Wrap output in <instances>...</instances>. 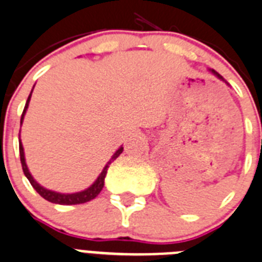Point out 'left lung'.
<instances>
[{"mask_svg":"<svg viewBox=\"0 0 262 262\" xmlns=\"http://www.w3.org/2000/svg\"><path fill=\"white\" fill-rule=\"evenodd\" d=\"M212 72H213V74H216V76H217V77H219L220 80H223V81H225V80H224V78H223V77H221V76H220V74H219V73H217V72H214V70H212Z\"/></svg>","mask_w":262,"mask_h":262,"instance_id":"1","label":"left lung"}]
</instances>
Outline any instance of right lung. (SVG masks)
Masks as SVG:
<instances>
[{
  "instance_id": "add662e5",
  "label": "right lung",
  "mask_w": 262,
  "mask_h": 262,
  "mask_svg": "<svg viewBox=\"0 0 262 262\" xmlns=\"http://www.w3.org/2000/svg\"><path fill=\"white\" fill-rule=\"evenodd\" d=\"M33 92V90H32ZM30 97H32V93L29 94V97H28V101H26L25 107H24V112H23V116H21V124H23L24 121V116L26 113V109L29 106V101ZM124 148L121 146L113 156L112 158L109 160L106 165H105L104 170L101 172V174L98 176V179L93 182V185H90L89 188L82 190V192H77V193H70V194H65V193H58V192H53V190H49V189H45L43 186H41L36 180L33 179L32 174H30L29 169L26 166V162H25V155H24V148H23V144L19 141V158H21V165H23V170H24V174L26 176V179L29 180V182L32 184V186L36 189V192L38 193L41 197H43L45 200H48L49 202H53V204H60V205H77V204H83V202H88L90 200L96 199L100 192L104 188V181H105V176L107 173V168H109V165L118 157V156L122 153Z\"/></svg>"
}]
</instances>
